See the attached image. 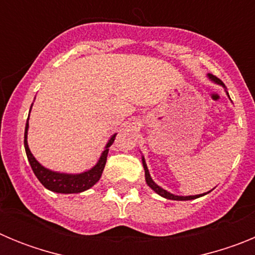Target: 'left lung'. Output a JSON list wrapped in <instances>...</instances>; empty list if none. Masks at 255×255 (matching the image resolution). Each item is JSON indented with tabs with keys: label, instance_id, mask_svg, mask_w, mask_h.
Here are the masks:
<instances>
[{
	"label": "left lung",
	"instance_id": "1",
	"mask_svg": "<svg viewBox=\"0 0 255 255\" xmlns=\"http://www.w3.org/2000/svg\"><path fill=\"white\" fill-rule=\"evenodd\" d=\"M208 78L211 79V80H213L215 83H217V84L222 85V87L225 88V84L222 82H221L220 79L217 78V76L212 75V74H208ZM227 96H229V93H227ZM141 161H143V167H144V172H145V181H147L148 186L149 188H152V190H154L157 194H159L161 197L166 198V199H172V200H191V199H195V198H199V197H203V195H206L207 193H204V194H199V195H189V197H180V195H173L171 194V193H168L167 190H164V189H162L161 186H158L157 184H155L154 181L152 180V177H150L149 175V171H148V167H147V163H145V159H144V157L141 158ZM209 193V191H208Z\"/></svg>",
	"mask_w": 255,
	"mask_h": 255
}]
</instances>
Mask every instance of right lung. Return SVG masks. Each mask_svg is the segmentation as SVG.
<instances>
[{
	"instance_id": "add662e5",
	"label": "right lung",
	"mask_w": 255,
	"mask_h": 255,
	"mask_svg": "<svg viewBox=\"0 0 255 255\" xmlns=\"http://www.w3.org/2000/svg\"><path fill=\"white\" fill-rule=\"evenodd\" d=\"M28 128L29 124L28 121H26L25 134H24V147H25L26 157H28V161L29 163H30L31 170H33V172H34V175L37 176V179L39 180L40 184H42L44 188H47L51 191H55V193L74 194V193H82V191L88 190V189L92 188V186L101 179L103 168H105L106 161H107L108 148L111 147L112 143H114L115 138H116V134L112 135L111 139L108 140L107 145H106V149L103 150L102 155H101L100 161L97 162V164L93 168H91L89 171H85V172L83 173L71 175V173H61L48 170V168L43 167V166L34 158V155L31 154L30 149H29L28 140H26V138H28Z\"/></svg>"
}]
</instances>
